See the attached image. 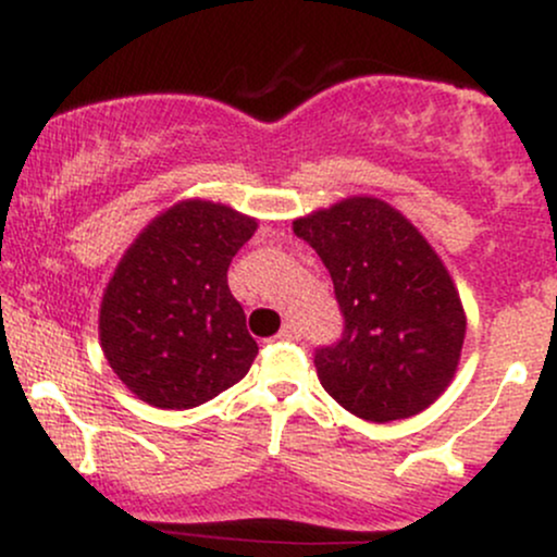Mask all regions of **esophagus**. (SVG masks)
<instances>
[{
    "mask_svg": "<svg viewBox=\"0 0 557 557\" xmlns=\"http://www.w3.org/2000/svg\"><path fill=\"white\" fill-rule=\"evenodd\" d=\"M277 337H283V341H298V327H296V324H293V322H285L283 324V330H280L277 332Z\"/></svg>",
    "mask_w": 557,
    "mask_h": 557,
    "instance_id": "obj_1",
    "label": "esophagus"
}]
</instances>
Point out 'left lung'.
<instances>
[{"label":"left lung","instance_id":"8db88e82","mask_svg":"<svg viewBox=\"0 0 557 557\" xmlns=\"http://www.w3.org/2000/svg\"><path fill=\"white\" fill-rule=\"evenodd\" d=\"M330 270L345 330L314 356L322 387L354 417L408 419L456 376L466 311L450 272L398 209L350 196L293 220Z\"/></svg>","mask_w":557,"mask_h":557}]
</instances>
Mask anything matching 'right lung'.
<instances>
[{
    "label": "right lung",
    "instance_id": "add662e5",
    "mask_svg": "<svg viewBox=\"0 0 557 557\" xmlns=\"http://www.w3.org/2000/svg\"><path fill=\"white\" fill-rule=\"evenodd\" d=\"M257 220L185 198L131 243L107 283L99 341L112 372L157 408H194L248 374L259 345L227 287V267Z\"/></svg>",
    "mask_w": 557,
    "mask_h": 557
}]
</instances>
